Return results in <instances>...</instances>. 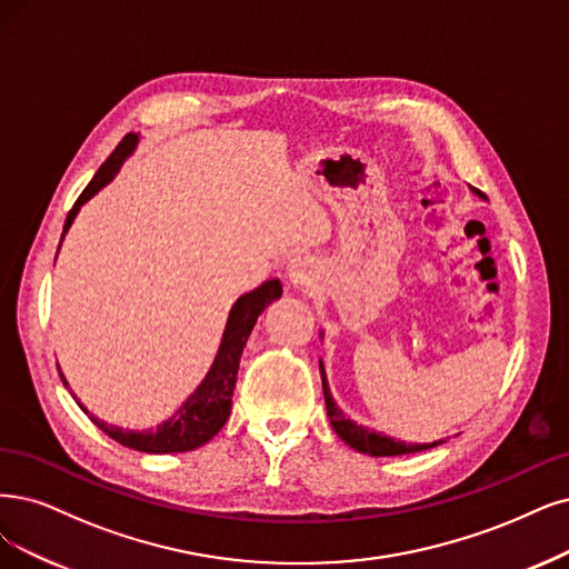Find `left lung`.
Here are the masks:
<instances>
[{
	"label": "left lung",
	"mask_w": 569,
	"mask_h": 569,
	"mask_svg": "<svg viewBox=\"0 0 569 569\" xmlns=\"http://www.w3.org/2000/svg\"><path fill=\"white\" fill-rule=\"evenodd\" d=\"M473 192L480 194L482 199H486V194L478 192V189L473 187ZM319 368H321V380H323V396H326V410H328V417H330V425L335 429V433H338L347 446H351L353 450H359L363 455H372V457H393V455H410V452H422V450H429V448H436L443 443V440H438V443H425V446H415V443H403V440H393L389 436H382V433H375L361 425H353L351 419L345 417V412L335 406L332 396H330V389H328V380H326V370H323V363L319 361Z\"/></svg>",
	"instance_id": "left-lung-1"
}]
</instances>
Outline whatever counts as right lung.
Returning a JSON list of instances; mask_svg holds the SVG:
<instances>
[{"mask_svg": "<svg viewBox=\"0 0 569 569\" xmlns=\"http://www.w3.org/2000/svg\"><path fill=\"white\" fill-rule=\"evenodd\" d=\"M136 142H138L136 133L126 136L117 144V150L108 157V161L98 168V173L87 184V189L79 194V199L74 201L72 210L68 213L66 227H62V237H66V231L70 229L74 216L79 213V206L87 203L100 187H104L114 178L121 161L133 152ZM279 298H281V281L273 279V281H264L256 290L246 292V296H241L234 302V307H231V311H229L227 328H224L213 368L208 370L206 380L180 406V410L171 419H166V422L159 425L154 431H123L108 422H100L98 417H91V419L104 433L114 438L117 443H121L126 448H133L138 452L166 455V452H187V450L206 446L208 440L224 427L227 417L231 412V396H234L239 361H241L243 347L248 342V335H250L252 326H256L260 313ZM62 382H66V377H62ZM66 387H68V382H66ZM81 410L89 412L83 406H81Z\"/></svg>", "mask_w": 569, "mask_h": 569, "instance_id": "1", "label": "right lung"}]
</instances>
